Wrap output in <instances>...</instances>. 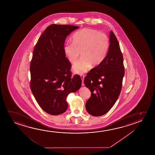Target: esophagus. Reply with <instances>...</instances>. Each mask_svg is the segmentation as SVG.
<instances>
[{
    "label": "esophagus",
    "instance_id": "esophagus-1",
    "mask_svg": "<svg viewBox=\"0 0 155 155\" xmlns=\"http://www.w3.org/2000/svg\"><path fill=\"white\" fill-rule=\"evenodd\" d=\"M81 80H82V86L84 85V77L85 76L84 74H81Z\"/></svg>",
    "mask_w": 155,
    "mask_h": 155
}]
</instances>
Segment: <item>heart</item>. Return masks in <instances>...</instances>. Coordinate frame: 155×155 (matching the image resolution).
<instances>
[{"label": "heart", "instance_id": "b5f03b06", "mask_svg": "<svg viewBox=\"0 0 155 155\" xmlns=\"http://www.w3.org/2000/svg\"><path fill=\"white\" fill-rule=\"evenodd\" d=\"M110 46L107 35L97 30L82 29L73 36V43L67 42L64 46V51L71 63L78 60L81 52V58L72 67L77 74H81L87 71L91 64L97 66L105 58Z\"/></svg>", "mask_w": 155, "mask_h": 155}]
</instances>
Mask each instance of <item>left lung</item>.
I'll use <instances>...</instances> for the list:
<instances>
[{
	"label": "left lung",
	"instance_id": "obj_1",
	"mask_svg": "<svg viewBox=\"0 0 155 155\" xmlns=\"http://www.w3.org/2000/svg\"><path fill=\"white\" fill-rule=\"evenodd\" d=\"M105 58L91 69L84 78V84L91 94L86 103L90 114L99 117L108 112L117 101L121 90L124 75V58L119 43L112 31Z\"/></svg>",
	"mask_w": 155,
	"mask_h": 155
}]
</instances>
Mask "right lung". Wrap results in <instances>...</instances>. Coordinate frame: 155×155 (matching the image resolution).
Here are the masks:
<instances>
[{"mask_svg": "<svg viewBox=\"0 0 155 155\" xmlns=\"http://www.w3.org/2000/svg\"><path fill=\"white\" fill-rule=\"evenodd\" d=\"M78 28L71 25H51L34 49L30 87L39 106L49 114L57 115L65 112L68 95L81 86L80 76L71 77V65L64 51L67 36Z\"/></svg>", "mask_w": 155, "mask_h": 155, "instance_id": "add662e5", "label": "right lung"}]
</instances>
